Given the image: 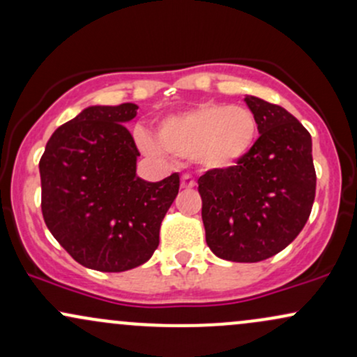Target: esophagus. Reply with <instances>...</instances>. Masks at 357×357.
I'll use <instances>...</instances> for the list:
<instances>
[{
	"instance_id": "1",
	"label": "esophagus",
	"mask_w": 357,
	"mask_h": 357,
	"mask_svg": "<svg viewBox=\"0 0 357 357\" xmlns=\"http://www.w3.org/2000/svg\"><path fill=\"white\" fill-rule=\"evenodd\" d=\"M195 186H196V181L192 179V176L190 174L181 176V188H184V190H192Z\"/></svg>"
}]
</instances>
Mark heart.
<instances>
[{
  "label": "heart",
  "instance_id": "b5f03b06",
  "mask_svg": "<svg viewBox=\"0 0 357 357\" xmlns=\"http://www.w3.org/2000/svg\"><path fill=\"white\" fill-rule=\"evenodd\" d=\"M255 114L241 105L203 104L159 122L155 136L142 134V147L151 153L195 158L210 169H223L240 161L257 139Z\"/></svg>",
  "mask_w": 357,
  "mask_h": 357
}]
</instances>
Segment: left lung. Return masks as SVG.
Masks as SVG:
<instances>
[{"mask_svg":"<svg viewBox=\"0 0 357 357\" xmlns=\"http://www.w3.org/2000/svg\"><path fill=\"white\" fill-rule=\"evenodd\" d=\"M260 137L235 166L198 179L206 243L230 261L267 260L305 227L315 198L309 130L284 107L247 97Z\"/></svg>","mask_w":357,"mask_h":357,"instance_id":"8db88e82","label":"left lung"}]
</instances>
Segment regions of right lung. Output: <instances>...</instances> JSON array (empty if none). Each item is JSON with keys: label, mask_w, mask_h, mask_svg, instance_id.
Instances as JSON below:
<instances>
[{"label": "right lung", "mask_w": 357, "mask_h": 357, "mask_svg": "<svg viewBox=\"0 0 357 357\" xmlns=\"http://www.w3.org/2000/svg\"><path fill=\"white\" fill-rule=\"evenodd\" d=\"M136 104L93 105L48 139L40 159L42 213L73 260L124 272L153 257L159 228L179 191V174L159 183L136 176L139 151L124 126Z\"/></svg>", "instance_id": "obj_1"}]
</instances>
